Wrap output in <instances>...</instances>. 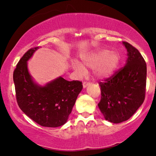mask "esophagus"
<instances>
[{"label":"esophagus","mask_w":156,"mask_h":156,"mask_svg":"<svg viewBox=\"0 0 156 156\" xmlns=\"http://www.w3.org/2000/svg\"><path fill=\"white\" fill-rule=\"evenodd\" d=\"M89 84H90V83H89V82H87V81H85V82H84V83H83V87L84 88H85V87H87Z\"/></svg>","instance_id":"esophagus-1"}]
</instances>
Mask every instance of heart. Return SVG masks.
Segmentation results:
<instances>
[{"mask_svg":"<svg viewBox=\"0 0 156 156\" xmlns=\"http://www.w3.org/2000/svg\"><path fill=\"white\" fill-rule=\"evenodd\" d=\"M120 57L117 52L109 49H102L87 55L83 58V62L90 67L94 68V74L98 78H106L115 72L120 64ZM75 69L83 72L84 68L80 63L74 62Z\"/></svg>","mask_w":156,"mask_h":156,"instance_id":"heart-1","label":"heart"}]
</instances>
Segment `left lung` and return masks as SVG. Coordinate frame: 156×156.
Masks as SVG:
<instances>
[{
	"instance_id": "8db88e82",
	"label": "left lung",
	"mask_w": 156,
	"mask_h": 156,
	"mask_svg": "<svg viewBox=\"0 0 156 156\" xmlns=\"http://www.w3.org/2000/svg\"><path fill=\"white\" fill-rule=\"evenodd\" d=\"M127 49L125 67L100 82L98 106L105 120L120 123L129 119L143 103L147 84V65L136 47L122 42Z\"/></svg>"
}]
</instances>
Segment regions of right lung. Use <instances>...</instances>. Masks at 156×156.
I'll list each match as a JSON object with an SVG mask.
<instances>
[{"label":"right lung","mask_w":156,"mask_h":156,"mask_svg":"<svg viewBox=\"0 0 156 156\" xmlns=\"http://www.w3.org/2000/svg\"><path fill=\"white\" fill-rule=\"evenodd\" d=\"M38 47L23 55L14 71L16 97L20 109L38 125L57 127L64 125L72 112L83 84L79 80L68 81L59 77L45 86L34 83L28 72L27 61Z\"/></svg>","instance_id":"add662e5"}]
</instances>
